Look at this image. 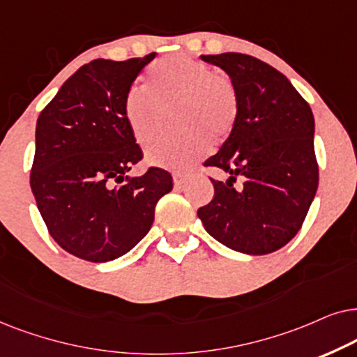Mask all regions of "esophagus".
<instances>
[{"mask_svg": "<svg viewBox=\"0 0 357 357\" xmlns=\"http://www.w3.org/2000/svg\"><path fill=\"white\" fill-rule=\"evenodd\" d=\"M188 174L183 173V171H173V183L174 186H181V184L186 183Z\"/></svg>", "mask_w": 357, "mask_h": 357, "instance_id": "34e87169", "label": "esophagus"}]
</instances>
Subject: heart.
Segmentation results:
<instances>
[{
  "instance_id": "heart-1",
  "label": "heart",
  "mask_w": 357,
  "mask_h": 357,
  "mask_svg": "<svg viewBox=\"0 0 357 357\" xmlns=\"http://www.w3.org/2000/svg\"><path fill=\"white\" fill-rule=\"evenodd\" d=\"M179 129L146 151L151 165L186 168L206 153L211 140H225L238 117V94L231 78L186 55L156 61L146 75V89L130 88L123 99V116L140 146L163 134L166 114Z\"/></svg>"
}]
</instances>
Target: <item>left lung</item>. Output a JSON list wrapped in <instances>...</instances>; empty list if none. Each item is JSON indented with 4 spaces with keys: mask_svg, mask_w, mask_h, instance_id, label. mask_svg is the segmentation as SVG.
<instances>
[{
    "mask_svg": "<svg viewBox=\"0 0 357 357\" xmlns=\"http://www.w3.org/2000/svg\"><path fill=\"white\" fill-rule=\"evenodd\" d=\"M201 59L231 78L238 117L220 150L204 163L230 178H211L213 199L197 215L228 248L273 253L301 230L318 188L312 109L281 71L255 56L227 52ZM238 177L244 184L235 190Z\"/></svg>",
    "mask_w": 357,
    "mask_h": 357,
    "instance_id": "1",
    "label": "left lung"
}]
</instances>
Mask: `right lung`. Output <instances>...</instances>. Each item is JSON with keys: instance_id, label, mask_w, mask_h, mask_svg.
Listing matches in <instances>:
<instances>
[{"instance_id": "right-lung-1", "label": "right lung", "mask_w": 357, "mask_h": 357, "mask_svg": "<svg viewBox=\"0 0 357 357\" xmlns=\"http://www.w3.org/2000/svg\"><path fill=\"white\" fill-rule=\"evenodd\" d=\"M153 54L98 59L70 76L37 119L31 189L47 230L76 258L106 263L149 234L155 206L173 189L161 168L129 178L144 158L123 99Z\"/></svg>"}]
</instances>
